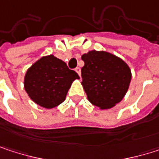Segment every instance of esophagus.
Returning <instances> with one entry per match:
<instances>
[{
    "instance_id": "esophagus-1",
    "label": "esophagus",
    "mask_w": 159,
    "mask_h": 159,
    "mask_svg": "<svg viewBox=\"0 0 159 159\" xmlns=\"http://www.w3.org/2000/svg\"><path fill=\"white\" fill-rule=\"evenodd\" d=\"M75 72L79 75V76L81 77V69H80L79 67H77V68H75Z\"/></svg>"
}]
</instances>
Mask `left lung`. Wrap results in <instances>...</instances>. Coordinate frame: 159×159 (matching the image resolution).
Here are the masks:
<instances>
[{
	"label": "left lung",
	"mask_w": 159,
	"mask_h": 159,
	"mask_svg": "<svg viewBox=\"0 0 159 159\" xmlns=\"http://www.w3.org/2000/svg\"><path fill=\"white\" fill-rule=\"evenodd\" d=\"M82 85L88 100L100 110L120 102L129 88L132 73L127 63L107 51L91 50L82 55Z\"/></svg>",
	"instance_id": "1"
}]
</instances>
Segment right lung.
Returning <instances> with one entry per match:
<instances>
[{
    "mask_svg": "<svg viewBox=\"0 0 159 159\" xmlns=\"http://www.w3.org/2000/svg\"><path fill=\"white\" fill-rule=\"evenodd\" d=\"M78 75L54 55L40 58L25 75L24 86L29 98L39 106L53 109L62 103L72 83Z\"/></svg>",
    "mask_w": 159,
    "mask_h": 159,
    "instance_id": "right-lung-1",
    "label": "right lung"
}]
</instances>
